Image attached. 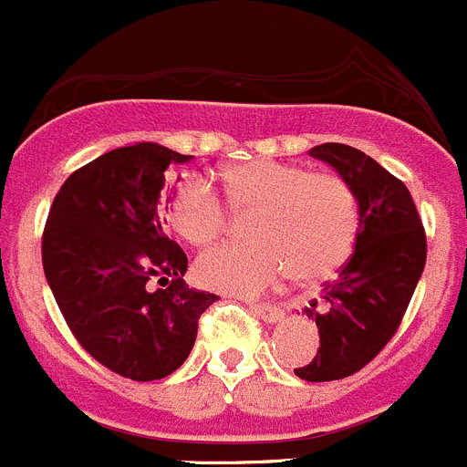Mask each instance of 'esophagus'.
<instances>
[{"mask_svg":"<svg viewBox=\"0 0 467 467\" xmlns=\"http://www.w3.org/2000/svg\"><path fill=\"white\" fill-rule=\"evenodd\" d=\"M250 311L262 317V320H266V323H275V320L283 317V308L275 306V304H250Z\"/></svg>","mask_w":467,"mask_h":467,"instance_id":"esophagus-1","label":"esophagus"}]
</instances>
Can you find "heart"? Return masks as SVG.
<instances>
[{
	"mask_svg": "<svg viewBox=\"0 0 467 467\" xmlns=\"http://www.w3.org/2000/svg\"><path fill=\"white\" fill-rule=\"evenodd\" d=\"M222 187L231 208L254 213V241L222 243L198 257L196 278L208 290L253 296L290 271L313 283L339 271L353 253L360 214L341 175L259 159L226 168ZM229 205L198 175L177 177L163 196L168 224L192 245H208L229 229Z\"/></svg>",
	"mask_w": 467,
	"mask_h": 467,
	"instance_id": "heart-1",
	"label": "heart"
}]
</instances>
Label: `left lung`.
Segmentation results:
<instances>
[{"mask_svg": "<svg viewBox=\"0 0 467 467\" xmlns=\"http://www.w3.org/2000/svg\"><path fill=\"white\" fill-rule=\"evenodd\" d=\"M308 154L339 171L360 213L356 253L339 278L325 283L323 301L306 308L316 317L320 348L295 369L304 381H334L360 372L395 337L426 266V229L410 189L372 156L339 142Z\"/></svg>", "mask_w": 467, "mask_h": 467, "instance_id": "left-lung-1", "label": "left lung"}]
</instances>
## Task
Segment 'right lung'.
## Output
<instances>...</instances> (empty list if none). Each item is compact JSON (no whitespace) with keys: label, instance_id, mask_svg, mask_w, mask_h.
I'll return each mask as SVG.
<instances>
[{"label":"right lung","instance_id":"1","mask_svg":"<svg viewBox=\"0 0 467 467\" xmlns=\"http://www.w3.org/2000/svg\"><path fill=\"white\" fill-rule=\"evenodd\" d=\"M189 159L154 142L98 156L65 180L41 236L44 274L74 339L133 381L175 372L201 313L220 299L184 283L187 254L156 210L171 163Z\"/></svg>","mask_w":467,"mask_h":467}]
</instances>
